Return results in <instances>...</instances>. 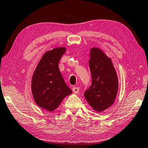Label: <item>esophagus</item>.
<instances>
[{"label":"esophagus","mask_w":148,"mask_h":148,"mask_svg":"<svg viewBox=\"0 0 148 148\" xmlns=\"http://www.w3.org/2000/svg\"><path fill=\"white\" fill-rule=\"evenodd\" d=\"M72 91L75 94H78L79 92V87H73L72 88Z\"/></svg>","instance_id":"esophagus-1"}]
</instances>
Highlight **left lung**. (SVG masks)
<instances>
[{"instance_id": "1", "label": "left lung", "mask_w": 148, "mask_h": 148, "mask_svg": "<svg viewBox=\"0 0 148 148\" xmlns=\"http://www.w3.org/2000/svg\"><path fill=\"white\" fill-rule=\"evenodd\" d=\"M90 56L92 84L84 95L93 109L101 112L114 102L118 90V76L111 59L100 49L92 48Z\"/></svg>"}]
</instances>
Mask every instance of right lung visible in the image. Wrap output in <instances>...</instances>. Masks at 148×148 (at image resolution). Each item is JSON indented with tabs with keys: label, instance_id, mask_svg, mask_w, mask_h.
Segmentation results:
<instances>
[{
	"label": "right lung",
	"instance_id": "1",
	"mask_svg": "<svg viewBox=\"0 0 148 148\" xmlns=\"http://www.w3.org/2000/svg\"><path fill=\"white\" fill-rule=\"evenodd\" d=\"M65 47L47 51L34 72L31 89L38 106L49 112L58 107L65 97L72 93L59 70L58 63L65 53Z\"/></svg>",
	"mask_w": 148,
	"mask_h": 148
}]
</instances>
